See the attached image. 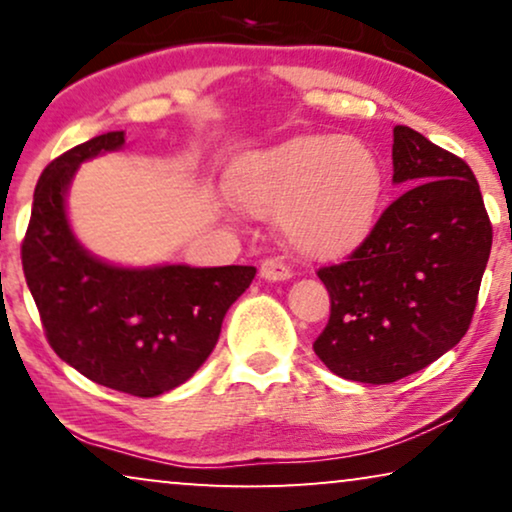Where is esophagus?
<instances>
[{
  "label": "esophagus",
  "instance_id": "obj_1",
  "mask_svg": "<svg viewBox=\"0 0 512 512\" xmlns=\"http://www.w3.org/2000/svg\"><path fill=\"white\" fill-rule=\"evenodd\" d=\"M258 275H261L265 282H286V279H291V268L279 261V258H265Z\"/></svg>",
  "mask_w": 512,
  "mask_h": 512
}]
</instances>
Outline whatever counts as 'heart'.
I'll return each instance as SVG.
<instances>
[{
    "mask_svg": "<svg viewBox=\"0 0 512 512\" xmlns=\"http://www.w3.org/2000/svg\"><path fill=\"white\" fill-rule=\"evenodd\" d=\"M382 184V165L368 144L300 135L244 160L235 191L249 212L282 214L300 254L340 258L368 237Z\"/></svg>",
    "mask_w": 512,
    "mask_h": 512,
    "instance_id": "obj_1",
    "label": "heart"
}]
</instances>
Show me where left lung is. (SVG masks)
<instances>
[{
	"instance_id": "8db88e82",
	"label": "left lung",
	"mask_w": 512,
	"mask_h": 512,
	"mask_svg": "<svg viewBox=\"0 0 512 512\" xmlns=\"http://www.w3.org/2000/svg\"><path fill=\"white\" fill-rule=\"evenodd\" d=\"M394 181L408 186L345 263L319 268L331 317L314 354L331 373L389 384L440 359L471 326L492 249L478 179L408 125L394 128Z\"/></svg>"
}]
</instances>
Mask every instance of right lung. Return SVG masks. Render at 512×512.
Listing matches in <instances>:
<instances>
[{
    "mask_svg": "<svg viewBox=\"0 0 512 512\" xmlns=\"http://www.w3.org/2000/svg\"><path fill=\"white\" fill-rule=\"evenodd\" d=\"M123 132L93 137L46 165L20 256L48 345L102 387L153 398L184 384L219 340L228 307L256 268H118L90 256L67 221L76 167L121 149Z\"/></svg>",
    "mask_w": 512,
    "mask_h": 512,
    "instance_id": "1",
    "label": "right lung"
}]
</instances>
